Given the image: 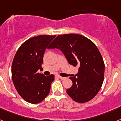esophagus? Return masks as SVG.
<instances>
[{
    "mask_svg": "<svg viewBox=\"0 0 121 121\" xmlns=\"http://www.w3.org/2000/svg\"><path fill=\"white\" fill-rule=\"evenodd\" d=\"M57 77H58L59 79H62V80L65 79V78H64V77H62V76H59V75L57 76Z\"/></svg>",
    "mask_w": 121,
    "mask_h": 121,
    "instance_id": "1",
    "label": "esophagus"
}]
</instances>
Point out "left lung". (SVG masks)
I'll return each mask as SVG.
<instances>
[{
    "instance_id": "1",
    "label": "left lung",
    "mask_w": 121,
    "mask_h": 121,
    "mask_svg": "<svg viewBox=\"0 0 121 121\" xmlns=\"http://www.w3.org/2000/svg\"><path fill=\"white\" fill-rule=\"evenodd\" d=\"M59 48L68 63L79 66V72L70 77L73 85L67 93L75 102L91 100L100 90L104 79L105 64L96 45L89 39L78 34L59 35L48 48Z\"/></svg>"
}]
</instances>
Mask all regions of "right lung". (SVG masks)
Returning <instances> with one entry per match:
<instances>
[{"label":"right lung","instance_id":"1","mask_svg":"<svg viewBox=\"0 0 121 121\" xmlns=\"http://www.w3.org/2000/svg\"><path fill=\"white\" fill-rule=\"evenodd\" d=\"M55 35H39L24 42L15 54L11 67L14 85L18 93L29 103L42 102L50 93L54 75L45 76L41 70L46 48Z\"/></svg>","mask_w":121,"mask_h":121}]
</instances>
